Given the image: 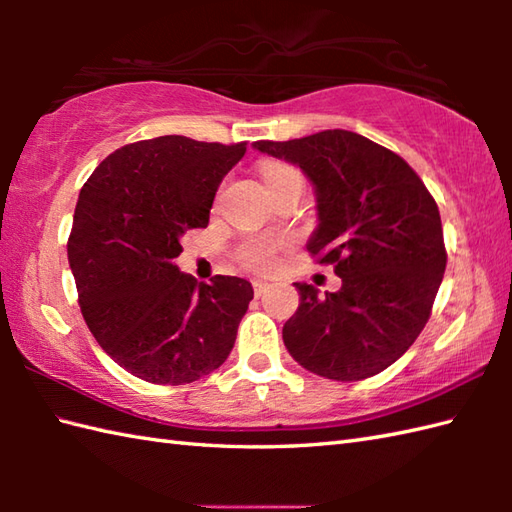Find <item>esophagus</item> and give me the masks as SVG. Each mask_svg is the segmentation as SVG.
Returning <instances> with one entry per match:
<instances>
[{
	"mask_svg": "<svg viewBox=\"0 0 512 512\" xmlns=\"http://www.w3.org/2000/svg\"><path fill=\"white\" fill-rule=\"evenodd\" d=\"M266 288H268V284L264 279H253V290H255V297H262L264 292H266Z\"/></svg>",
	"mask_w": 512,
	"mask_h": 512,
	"instance_id": "obj_1",
	"label": "esophagus"
}]
</instances>
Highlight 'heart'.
Instances as JSON below:
<instances>
[{"instance_id": "1", "label": "heart", "mask_w": 512, "mask_h": 512, "mask_svg": "<svg viewBox=\"0 0 512 512\" xmlns=\"http://www.w3.org/2000/svg\"><path fill=\"white\" fill-rule=\"evenodd\" d=\"M262 173L270 189L286 180L301 178V173L295 167L286 165V162H266L262 167ZM279 246L281 244L270 237H246L244 242L237 246V259L253 270H273L277 266Z\"/></svg>"}]
</instances>
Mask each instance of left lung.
<instances>
[{
	"instance_id": "8db88e82",
	"label": "left lung",
	"mask_w": 512,
	"mask_h": 512,
	"mask_svg": "<svg viewBox=\"0 0 512 512\" xmlns=\"http://www.w3.org/2000/svg\"><path fill=\"white\" fill-rule=\"evenodd\" d=\"M255 149L306 171L319 209L308 253L343 281L325 297L295 284L299 308L284 325L290 356L343 383L383 372L427 325L447 268L436 200L398 154L347 129L257 140Z\"/></svg>"
}]
</instances>
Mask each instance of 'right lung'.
Returning a JSON list of instances; mask_svg holds the SVG:
<instances>
[{"label": "right lung", "mask_w": 512, "mask_h": 512, "mask_svg": "<svg viewBox=\"0 0 512 512\" xmlns=\"http://www.w3.org/2000/svg\"><path fill=\"white\" fill-rule=\"evenodd\" d=\"M244 154L246 143L138 140L79 193L68 259L83 319L112 361L147 383H193L233 350L253 286L226 275L198 284L173 259L184 231L209 224L215 191Z\"/></svg>", "instance_id": "1"}]
</instances>
